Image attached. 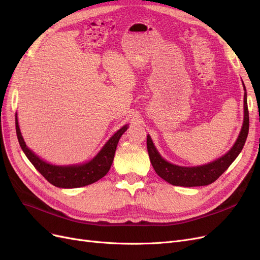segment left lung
<instances>
[{"label": "left lung", "instance_id": "1", "mask_svg": "<svg viewBox=\"0 0 260 260\" xmlns=\"http://www.w3.org/2000/svg\"><path fill=\"white\" fill-rule=\"evenodd\" d=\"M244 86V85H243ZM245 90V87H244ZM250 119H249V109H247V101H246V92H244V121L239 134V137L235 142L231 151L222 156L219 159L214 160L210 164L200 166V167H178L166 161L164 158L157 152L154 146L151 137L146 138V146H148V152L150 156L151 164L154 168L156 173L159 175L162 179L169 184L173 186H183V187H197V186H206L214 180H217L228 168L232 165V162L236 159L237 156L239 155L243 145L245 143L247 134H249Z\"/></svg>", "mask_w": 260, "mask_h": 260}]
</instances>
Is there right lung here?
I'll use <instances>...</instances> for the list:
<instances>
[{
	"instance_id": "add662e5",
	"label": "right lung",
	"mask_w": 260,
	"mask_h": 260,
	"mask_svg": "<svg viewBox=\"0 0 260 260\" xmlns=\"http://www.w3.org/2000/svg\"><path fill=\"white\" fill-rule=\"evenodd\" d=\"M127 129V125L120 128L112 136L104 148L93 158L91 161L81 166L58 167L52 166L41 160L39 157L34 154L24 142L18 125V119L16 114V132L21 149L28 158V160L35 167L38 172L46 178L50 184L59 188H76L84 187L98 182L107 174L111 167L116 153L117 145L123 133Z\"/></svg>"
}]
</instances>
